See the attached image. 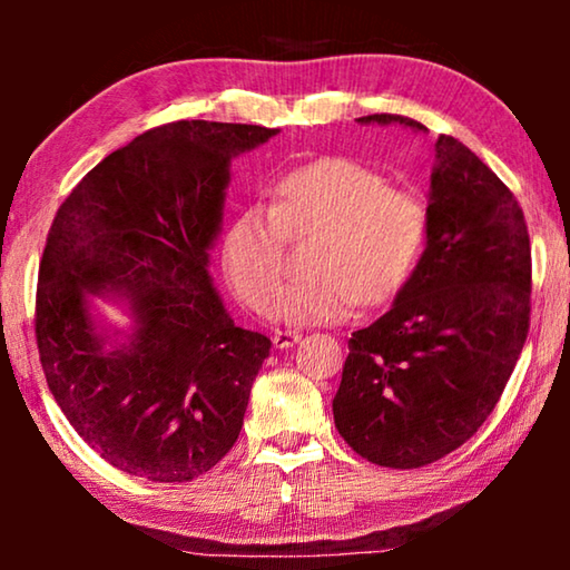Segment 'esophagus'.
I'll return each mask as SVG.
<instances>
[{
	"instance_id": "obj_1",
	"label": "esophagus",
	"mask_w": 570,
	"mask_h": 570,
	"mask_svg": "<svg viewBox=\"0 0 570 570\" xmlns=\"http://www.w3.org/2000/svg\"><path fill=\"white\" fill-rule=\"evenodd\" d=\"M302 342V334L292 332V330H276L274 332V346L276 350H288V346H294Z\"/></svg>"
}]
</instances>
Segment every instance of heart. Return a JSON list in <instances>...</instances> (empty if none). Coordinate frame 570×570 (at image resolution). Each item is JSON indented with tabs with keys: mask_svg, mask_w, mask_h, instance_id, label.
Returning <instances> with one entry per match:
<instances>
[{
	"mask_svg": "<svg viewBox=\"0 0 570 570\" xmlns=\"http://www.w3.org/2000/svg\"><path fill=\"white\" fill-rule=\"evenodd\" d=\"M320 229L309 271L268 314L288 324H334L356 304L377 306L407 284L428 236L417 196L387 188L377 170L350 158H322L284 173L272 206H246L224 234V272L240 302L264 308L283 275L285 238Z\"/></svg>",
	"mask_w": 570,
	"mask_h": 570,
	"instance_id": "b5f03b06",
	"label": "heart"
}]
</instances>
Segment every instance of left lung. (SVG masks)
<instances>
[{"label":"left lung","instance_id":"obj_1","mask_svg":"<svg viewBox=\"0 0 570 570\" xmlns=\"http://www.w3.org/2000/svg\"><path fill=\"white\" fill-rule=\"evenodd\" d=\"M360 122H397L366 115ZM530 324V238L518 200L475 153L440 135L428 246L387 314L350 340L334 424L356 455L422 468L475 435L495 410Z\"/></svg>","mask_w":570,"mask_h":570}]
</instances>
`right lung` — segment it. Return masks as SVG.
<instances>
[{
  "mask_svg": "<svg viewBox=\"0 0 570 570\" xmlns=\"http://www.w3.org/2000/svg\"><path fill=\"white\" fill-rule=\"evenodd\" d=\"M276 128L178 120L110 153L57 210L35 334L77 435L128 475L188 482L234 448L272 340L230 320L208 274L230 160ZM125 301L110 335L89 296Z\"/></svg>",
  "mask_w": 570,
  "mask_h": 570,
  "instance_id": "1",
  "label": "right lung"
}]
</instances>
